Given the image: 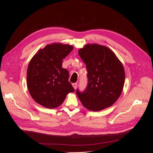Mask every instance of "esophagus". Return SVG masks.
I'll return each instance as SVG.
<instances>
[{
	"label": "esophagus",
	"mask_w": 153,
	"mask_h": 153,
	"mask_svg": "<svg viewBox=\"0 0 153 153\" xmlns=\"http://www.w3.org/2000/svg\"><path fill=\"white\" fill-rule=\"evenodd\" d=\"M72 85L74 87V89H76L77 87V83H73V84H72Z\"/></svg>",
	"instance_id": "34e87169"
}]
</instances>
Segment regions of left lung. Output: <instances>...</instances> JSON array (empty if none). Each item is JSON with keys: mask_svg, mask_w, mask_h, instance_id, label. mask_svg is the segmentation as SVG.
I'll list each match as a JSON object with an SVG mask.
<instances>
[{"mask_svg": "<svg viewBox=\"0 0 153 153\" xmlns=\"http://www.w3.org/2000/svg\"><path fill=\"white\" fill-rule=\"evenodd\" d=\"M86 64L87 86L76 92L84 106L94 112L110 107L122 92L125 73L123 66L112 50L98 44H87L78 51Z\"/></svg>", "mask_w": 153, "mask_h": 153, "instance_id": "left-lung-1", "label": "left lung"}]
</instances>
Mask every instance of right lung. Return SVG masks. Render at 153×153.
<instances>
[{
	"label": "right lung",
	"instance_id": "add662e5",
	"mask_svg": "<svg viewBox=\"0 0 153 153\" xmlns=\"http://www.w3.org/2000/svg\"><path fill=\"white\" fill-rule=\"evenodd\" d=\"M73 49L69 45L53 43L38 50L27 72V88L36 103L47 108L61 105L75 89L68 81L69 72L62 68V59Z\"/></svg>",
	"mask_w": 153,
	"mask_h": 153
}]
</instances>
